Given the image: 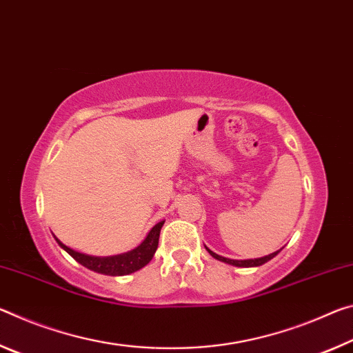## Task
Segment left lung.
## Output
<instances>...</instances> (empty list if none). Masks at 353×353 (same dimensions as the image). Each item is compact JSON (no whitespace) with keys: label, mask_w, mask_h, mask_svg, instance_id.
I'll return each instance as SVG.
<instances>
[{"label":"left lung","mask_w":353,"mask_h":353,"mask_svg":"<svg viewBox=\"0 0 353 353\" xmlns=\"http://www.w3.org/2000/svg\"><path fill=\"white\" fill-rule=\"evenodd\" d=\"M208 252H210V255L212 256V258H216V259H219V261H223V263H227V264H231V265H238V268H255V265H261V264H264V263H268L269 259H272L276 253L279 252H274V253H270V255H268V256H263V258H256V259H244V261H238V259H230V258H223V256H221V255H217V253H214V252H211L210 248H206Z\"/></svg>","instance_id":"left-lung-1"}]
</instances>
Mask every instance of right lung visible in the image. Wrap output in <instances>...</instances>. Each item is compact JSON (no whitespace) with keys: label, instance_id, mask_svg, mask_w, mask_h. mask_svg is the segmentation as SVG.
I'll use <instances>...</instances> for the list:
<instances>
[{"label":"right lung","instance_id":"right-lung-1","mask_svg":"<svg viewBox=\"0 0 353 353\" xmlns=\"http://www.w3.org/2000/svg\"><path fill=\"white\" fill-rule=\"evenodd\" d=\"M164 221H161L154 225V227L150 230V233L147 234V238L143 239V242L139 247H136L134 250H131L128 253H122V255H115V256H89L84 255V253L74 252L70 247L63 245L59 239L57 244H59L63 250H65L68 255H70L73 259H77L79 264H83L84 268H88L94 272L103 274V275H111V276H119V275H128L136 272V270L142 269L143 265H147L154 255L156 248H158V242H159V233L161 228H163Z\"/></svg>","mask_w":353,"mask_h":353}]
</instances>
